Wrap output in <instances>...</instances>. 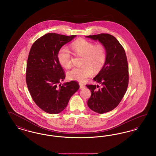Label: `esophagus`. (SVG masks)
Wrapping results in <instances>:
<instances>
[{"label":"esophagus","instance_id":"obj_1","mask_svg":"<svg viewBox=\"0 0 156 156\" xmlns=\"http://www.w3.org/2000/svg\"><path fill=\"white\" fill-rule=\"evenodd\" d=\"M85 87V86L84 84H83L82 83H80V89H83Z\"/></svg>","mask_w":156,"mask_h":156}]
</instances>
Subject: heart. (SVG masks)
Here are the masks:
<instances>
[{"instance_id":"obj_1","label":"heart","mask_w":156,"mask_h":156,"mask_svg":"<svg viewBox=\"0 0 156 156\" xmlns=\"http://www.w3.org/2000/svg\"><path fill=\"white\" fill-rule=\"evenodd\" d=\"M74 52L83 57L81 67H74L68 71L67 76L72 81L84 82L92 76L94 69L99 71L104 67L106 59V49L103 45H95L84 39L76 40L72 44ZM71 54L66 47H62L57 54V58L61 66L69 68L71 66Z\"/></svg>"}]
</instances>
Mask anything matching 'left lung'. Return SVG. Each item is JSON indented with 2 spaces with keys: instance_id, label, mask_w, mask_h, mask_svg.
I'll use <instances>...</instances> for the list:
<instances>
[{
  "instance_id": "obj_1",
  "label": "left lung",
  "mask_w": 156,
  "mask_h": 156,
  "mask_svg": "<svg viewBox=\"0 0 156 156\" xmlns=\"http://www.w3.org/2000/svg\"><path fill=\"white\" fill-rule=\"evenodd\" d=\"M86 37L98 41L106 49V62L93 79L102 88L97 89L98 85H86L91 92L87 102L88 107L102 114L114 109L126 93L129 82L127 60L123 47L112 35L103 33Z\"/></svg>"
}]
</instances>
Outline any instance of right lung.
Instances as JSON below:
<instances>
[{"mask_svg":"<svg viewBox=\"0 0 156 156\" xmlns=\"http://www.w3.org/2000/svg\"><path fill=\"white\" fill-rule=\"evenodd\" d=\"M75 37L47 33L31 47L26 69L27 85L34 102L48 113L62 111L80 88L74 81L59 84L66 76L57 58L58 52Z\"/></svg>","mask_w":156,"mask_h":156,"instance_id":"add662e5","label":"right lung"}]
</instances>
